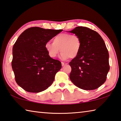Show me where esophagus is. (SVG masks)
Returning a JSON list of instances; mask_svg holds the SVG:
<instances>
[{"instance_id":"esophagus-1","label":"esophagus","mask_w":121,"mask_h":121,"mask_svg":"<svg viewBox=\"0 0 121 121\" xmlns=\"http://www.w3.org/2000/svg\"><path fill=\"white\" fill-rule=\"evenodd\" d=\"M61 64H62V66H65V65H66L67 64V63L62 62H61Z\"/></svg>"}]
</instances>
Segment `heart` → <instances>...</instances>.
Segmentation results:
<instances>
[{"label": "heart", "instance_id": "obj_1", "mask_svg": "<svg viewBox=\"0 0 121 121\" xmlns=\"http://www.w3.org/2000/svg\"><path fill=\"white\" fill-rule=\"evenodd\" d=\"M81 46V40L79 36L69 33L58 34L54 38L53 43L47 42L45 45L46 50L49 56L55 58L60 51V57L63 60L77 57Z\"/></svg>", "mask_w": 121, "mask_h": 121}]
</instances>
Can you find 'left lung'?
<instances>
[{
	"label": "left lung",
	"instance_id": "1",
	"mask_svg": "<svg viewBox=\"0 0 121 121\" xmlns=\"http://www.w3.org/2000/svg\"><path fill=\"white\" fill-rule=\"evenodd\" d=\"M70 32L79 36L81 49L77 57L69 62V78L75 85L86 91L103 85L110 69L109 53L100 35L86 27H76Z\"/></svg>",
	"mask_w": 121,
	"mask_h": 121
}]
</instances>
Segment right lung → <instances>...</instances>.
Instances as JSON below:
<instances>
[{"mask_svg": "<svg viewBox=\"0 0 121 121\" xmlns=\"http://www.w3.org/2000/svg\"><path fill=\"white\" fill-rule=\"evenodd\" d=\"M62 30L33 27L17 40L11 65L17 83L25 91L39 93L52 84L61 63L49 56L45 45Z\"/></svg>", "mask_w": 121, "mask_h": 121, "instance_id": "add662e5", "label": "right lung"}]
</instances>
